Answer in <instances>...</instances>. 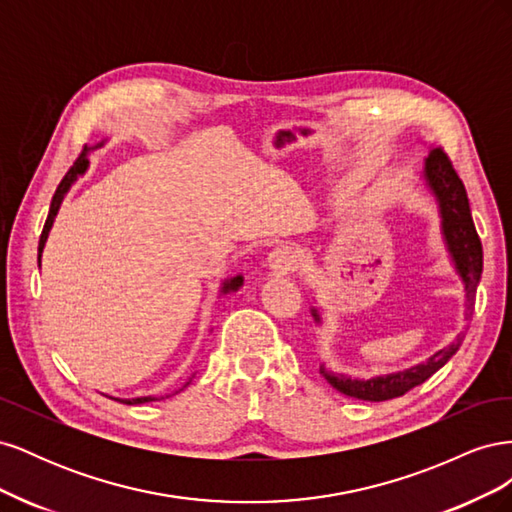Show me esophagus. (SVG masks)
Returning a JSON list of instances; mask_svg holds the SVG:
<instances>
[{
    "mask_svg": "<svg viewBox=\"0 0 512 512\" xmlns=\"http://www.w3.org/2000/svg\"><path fill=\"white\" fill-rule=\"evenodd\" d=\"M269 267L277 273H286L297 267V254L292 252L288 245H277L275 250L269 254Z\"/></svg>",
    "mask_w": 512,
    "mask_h": 512,
    "instance_id": "obj_1",
    "label": "esophagus"
}]
</instances>
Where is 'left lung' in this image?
Segmentation results:
<instances>
[{
  "mask_svg": "<svg viewBox=\"0 0 512 512\" xmlns=\"http://www.w3.org/2000/svg\"><path fill=\"white\" fill-rule=\"evenodd\" d=\"M425 179L440 203L442 230H444L448 250L453 254L455 267L461 275L463 284H466L468 318H470L474 314L476 286L480 282V273H483V245H480L478 232L472 222L466 185H463V181L459 179L451 158L446 156V151L442 147L429 151V156L425 160ZM314 318L320 320L316 309H314ZM459 346H461V337L455 344L433 354L427 363L416 365L406 371H399V374L386 376V378L352 380L346 376H335L324 367L320 369V376L327 380L333 389H337L339 393H344L348 397L363 399V401H384V399L404 395L410 389H414V386L423 384L427 378L436 374L448 359H451V356L459 350Z\"/></svg>",
  "mask_w": 512,
  "mask_h": 512,
  "instance_id": "8db88e82",
  "label": "left lung"
}]
</instances>
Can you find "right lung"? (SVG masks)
<instances>
[{"label":"right lung","instance_id":"add662e5","mask_svg":"<svg viewBox=\"0 0 512 512\" xmlns=\"http://www.w3.org/2000/svg\"><path fill=\"white\" fill-rule=\"evenodd\" d=\"M87 151V149H85ZM85 151H81V156L76 158V162L70 166V170L68 173L64 175V179L59 181V185H57V190H55V194H53V200H51V209H49V218H46V222H44V228H42V235H40V243H38V262H40V254H42V250H44V243H46V237H49V230H51V226H53V220H55V215H57V211H59V205H61V200H64V194L68 192V188L72 185V181L79 177V175H83L85 173V168H87V156H85ZM241 275L239 277H232V280H228V282H224V288H222V292H228V290H237L239 286H241ZM121 404H128V406H136V404H147V401H156V397H136V399H119Z\"/></svg>","mask_w":512,"mask_h":512}]
</instances>
